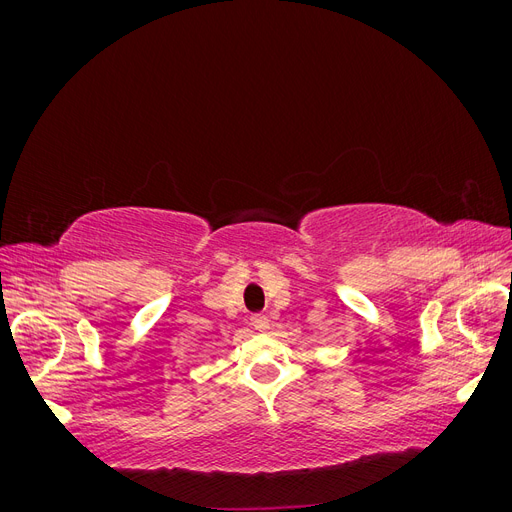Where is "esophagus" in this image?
Returning a JSON list of instances; mask_svg holds the SVG:
<instances>
[{
	"mask_svg": "<svg viewBox=\"0 0 512 512\" xmlns=\"http://www.w3.org/2000/svg\"><path fill=\"white\" fill-rule=\"evenodd\" d=\"M252 327H254L256 331H260V333H267V331H269V318L262 316V314L252 316Z\"/></svg>",
	"mask_w": 512,
	"mask_h": 512,
	"instance_id": "34e87169",
	"label": "esophagus"
}]
</instances>
